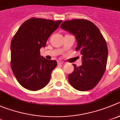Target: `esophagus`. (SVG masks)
Returning <instances> with one entry per match:
<instances>
[{
  "instance_id": "34e87169",
  "label": "esophagus",
  "mask_w": 120,
  "mask_h": 120,
  "mask_svg": "<svg viewBox=\"0 0 120 120\" xmlns=\"http://www.w3.org/2000/svg\"><path fill=\"white\" fill-rule=\"evenodd\" d=\"M63 63H64V62H63V61H59L57 62L58 65H61V64H63Z\"/></svg>"
}]
</instances>
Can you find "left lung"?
I'll list each match as a JSON object with an SVG mask.
<instances>
[{
    "label": "left lung",
    "mask_w": 120,
    "mask_h": 120,
    "mask_svg": "<svg viewBox=\"0 0 120 120\" xmlns=\"http://www.w3.org/2000/svg\"><path fill=\"white\" fill-rule=\"evenodd\" d=\"M60 28L73 34L82 57V65L73 64L74 71L68 79L75 89L86 91L93 89L104 75L108 59V47L99 29L90 21L84 19L66 21Z\"/></svg>",
    "instance_id": "obj_1"
}]
</instances>
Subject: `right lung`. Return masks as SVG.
<instances>
[{
    "instance_id": "add662e5",
    "label": "right lung",
    "mask_w": 120,
    "mask_h": 120,
    "mask_svg": "<svg viewBox=\"0 0 120 120\" xmlns=\"http://www.w3.org/2000/svg\"><path fill=\"white\" fill-rule=\"evenodd\" d=\"M61 22L32 18L25 21L13 36L11 44V68L25 89L38 90L49 83L57 61L41 56L40 50L45 47L50 35Z\"/></svg>"
}]
</instances>
